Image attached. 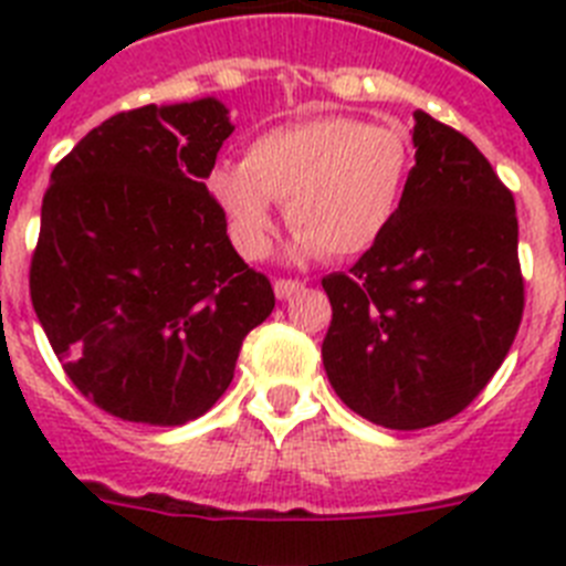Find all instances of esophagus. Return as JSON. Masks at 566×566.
<instances>
[{"instance_id": "esophagus-1", "label": "esophagus", "mask_w": 566, "mask_h": 566, "mask_svg": "<svg viewBox=\"0 0 566 566\" xmlns=\"http://www.w3.org/2000/svg\"><path fill=\"white\" fill-rule=\"evenodd\" d=\"M297 292H303L300 280H274V294H277V300H289Z\"/></svg>"}]
</instances>
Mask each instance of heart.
I'll list each match as a JSON object with an SVG mask.
<instances>
[{"mask_svg":"<svg viewBox=\"0 0 566 566\" xmlns=\"http://www.w3.org/2000/svg\"><path fill=\"white\" fill-rule=\"evenodd\" d=\"M411 164L405 129L323 115L258 135L247 161H223L209 172V192L247 258L269 252L274 201L286 203L297 229L294 258H354L391 227Z\"/></svg>","mask_w":566,"mask_h":566,"instance_id":"obj_1","label":"heart"}]
</instances>
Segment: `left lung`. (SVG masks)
Returning <instances> with one entry per match:
<instances>
[{"instance_id": "1", "label": "left lung", "mask_w": 566, "mask_h": 566, "mask_svg": "<svg viewBox=\"0 0 566 566\" xmlns=\"http://www.w3.org/2000/svg\"><path fill=\"white\" fill-rule=\"evenodd\" d=\"M417 164L391 227L348 274L323 277L328 382L354 413L419 431L464 411L524 312L510 189L476 144L413 113Z\"/></svg>"}]
</instances>
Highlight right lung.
<instances>
[{
    "mask_svg": "<svg viewBox=\"0 0 566 566\" xmlns=\"http://www.w3.org/2000/svg\"><path fill=\"white\" fill-rule=\"evenodd\" d=\"M214 96L90 129L42 201L30 300L78 391L127 422L207 413L274 292L234 252L207 178L232 135Z\"/></svg>",
    "mask_w": 566,
    "mask_h": 566,
    "instance_id": "obj_1",
    "label": "right lung"
}]
</instances>
